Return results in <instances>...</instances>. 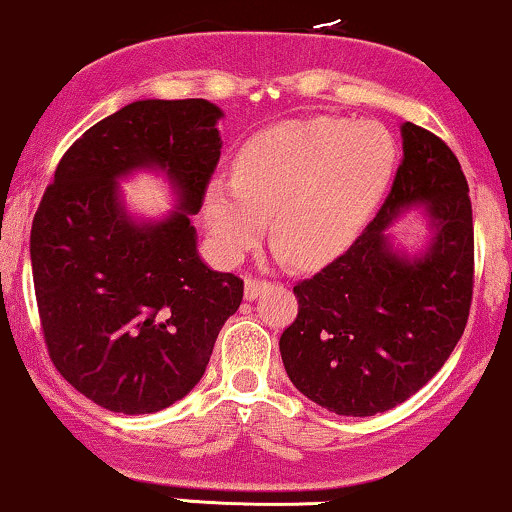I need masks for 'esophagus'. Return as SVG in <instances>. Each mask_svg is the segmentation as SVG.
<instances>
[{"label":"esophagus","mask_w":512,"mask_h":512,"mask_svg":"<svg viewBox=\"0 0 512 512\" xmlns=\"http://www.w3.org/2000/svg\"><path fill=\"white\" fill-rule=\"evenodd\" d=\"M266 282L263 280H254V278H246L244 280V299L246 302H254V299L261 297L263 292H266Z\"/></svg>","instance_id":"esophagus-1"}]
</instances>
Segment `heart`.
Instances as JSON below:
<instances>
[{
	"mask_svg": "<svg viewBox=\"0 0 512 512\" xmlns=\"http://www.w3.org/2000/svg\"><path fill=\"white\" fill-rule=\"evenodd\" d=\"M393 136L374 122L287 119L237 150L232 179H213L203 218L225 261H239L266 232L278 258L321 268L350 246L386 194Z\"/></svg>",
	"mask_w": 512,
	"mask_h": 512,
	"instance_id": "1",
	"label": "heart"
}]
</instances>
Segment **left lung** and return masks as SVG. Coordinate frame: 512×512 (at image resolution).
I'll return each mask as SVG.
<instances>
[{
  "mask_svg": "<svg viewBox=\"0 0 512 512\" xmlns=\"http://www.w3.org/2000/svg\"><path fill=\"white\" fill-rule=\"evenodd\" d=\"M402 165L362 237L294 285L299 314L280 338L287 376L328 412L371 417L438 374L467 326L474 227L467 179L441 138L405 122ZM419 209L425 244L400 250L389 227Z\"/></svg>",
  "mask_w": 512,
  "mask_h": 512,
  "instance_id": "1",
  "label": "left lung"
}]
</instances>
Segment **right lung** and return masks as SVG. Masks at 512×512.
I'll return each instance as SVG.
<instances>
[{
	"mask_svg": "<svg viewBox=\"0 0 512 512\" xmlns=\"http://www.w3.org/2000/svg\"><path fill=\"white\" fill-rule=\"evenodd\" d=\"M213 102L136 100L83 134L59 160L30 230L42 333L57 371L110 412L150 414L206 374L244 282L198 256L191 215L220 160ZM162 173L175 208L141 219L122 178Z\"/></svg>",
	"mask_w": 512,
	"mask_h": 512,
	"instance_id": "1",
	"label": "right lung"
}]
</instances>
